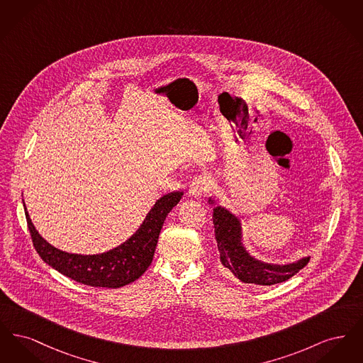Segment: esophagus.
Segmentation results:
<instances>
[{"instance_id":"34e87169","label":"esophagus","mask_w":363,"mask_h":363,"mask_svg":"<svg viewBox=\"0 0 363 363\" xmlns=\"http://www.w3.org/2000/svg\"><path fill=\"white\" fill-rule=\"evenodd\" d=\"M211 188V182L209 179L203 177V175H199L194 178V181L190 184L189 186V196L193 199H200L204 193H207L208 190Z\"/></svg>"}]
</instances>
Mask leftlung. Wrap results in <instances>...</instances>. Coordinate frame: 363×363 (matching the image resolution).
Segmentation results:
<instances>
[{"mask_svg": "<svg viewBox=\"0 0 363 363\" xmlns=\"http://www.w3.org/2000/svg\"><path fill=\"white\" fill-rule=\"evenodd\" d=\"M208 204L213 208L212 220L220 261L225 268L243 283L259 286L277 284L298 274L311 261V256L284 264L267 262L255 257L245 245L241 219L220 206V201L213 196L208 199Z\"/></svg>", "mask_w": 363, "mask_h": 363, "instance_id": "8db88e82", "label": "left lung"}]
</instances>
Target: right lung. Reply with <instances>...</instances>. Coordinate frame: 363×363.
Returning <instances> with one entry per match:
<instances>
[{"label":"right lung","instance_id":"add662e5","mask_svg":"<svg viewBox=\"0 0 363 363\" xmlns=\"http://www.w3.org/2000/svg\"><path fill=\"white\" fill-rule=\"evenodd\" d=\"M182 196L184 191L163 194L156 200L143 223L126 241L99 255L68 253L54 247L35 228L24 200L23 206L35 250L48 265L82 284L118 289L135 281L151 265L159 233L167 215L179 203Z\"/></svg>","mask_w":363,"mask_h":363}]
</instances>
